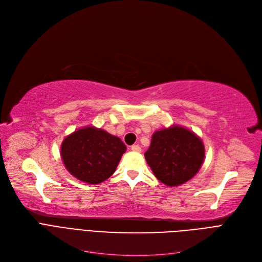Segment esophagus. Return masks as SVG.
<instances>
[{"mask_svg":"<svg viewBox=\"0 0 262 262\" xmlns=\"http://www.w3.org/2000/svg\"><path fill=\"white\" fill-rule=\"evenodd\" d=\"M131 150L134 151V152H141L142 148L138 145H133V146H131Z\"/></svg>","mask_w":262,"mask_h":262,"instance_id":"34e87169","label":"esophagus"}]
</instances>
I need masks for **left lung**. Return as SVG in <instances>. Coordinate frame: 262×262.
<instances>
[{
    "label": "left lung",
    "instance_id": "obj_1",
    "mask_svg": "<svg viewBox=\"0 0 262 262\" xmlns=\"http://www.w3.org/2000/svg\"><path fill=\"white\" fill-rule=\"evenodd\" d=\"M205 148L189 129L172 125L152 134L145 159L157 179L167 186H179L191 180L202 167Z\"/></svg>",
    "mask_w": 262,
    "mask_h": 262
}]
</instances>
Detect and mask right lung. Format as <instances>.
Returning a JSON list of instances; mask_svg holds the SVG:
<instances>
[{
	"mask_svg": "<svg viewBox=\"0 0 262 262\" xmlns=\"http://www.w3.org/2000/svg\"><path fill=\"white\" fill-rule=\"evenodd\" d=\"M126 150L119 137L103 129L86 126L64 138L60 155L73 177L96 185L115 172Z\"/></svg>",
	"mask_w": 262,
	"mask_h": 262,
	"instance_id": "obj_1",
	"label": "right lung"
}]
</instances>
